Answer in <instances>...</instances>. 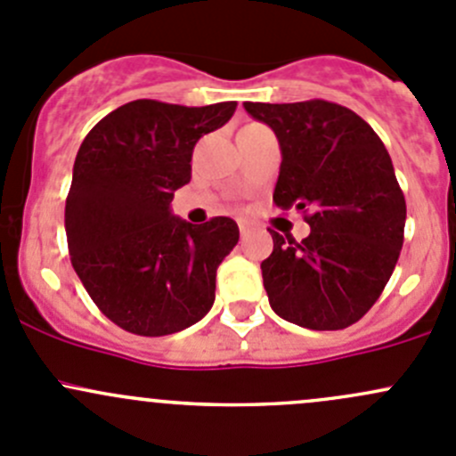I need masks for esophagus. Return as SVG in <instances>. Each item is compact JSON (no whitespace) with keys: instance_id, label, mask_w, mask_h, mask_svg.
I'll return each instance as SVG.
<instances>
[{"instance_id":"34e87169","label":"esophagus","mask_w":456,"mask_h":456,"mask_svg":"<svg viewBox=\"0 0 456 456\" xmlns=\"http://www.w3.org/2000/svg\"><path fill=\"white\" fill-rule=\"evenodd\" d=\"M238 227H240V233H242V236H245V233L249 232V224H247V223H240V224H238Z\"/></svg>"}]
</instances>
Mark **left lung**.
Masks as SVG:
<instances>
[{"label":"left lung","instance_id":"obj_1","mask_svg":"<svg viewBox=\"0 0 456 456\" xmlns=\"http://www.w3.org/2000/svg\"><path fill=\"white\" fill-rule=\"evenodd\" d=\"M282 151L273 202L309 210L302 242L271 232L260 265L271 309L314 330H339L366 315L393 275L403 245L406 200L375 130L330 101L251 103Z\"/></svg>","mask_w":456,"mask_h":456}]
</instances>
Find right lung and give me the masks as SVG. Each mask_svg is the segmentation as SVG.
<instances>
[{"instance_id":"add662e5","label":"right lung","mask_w":456,"mask_h":456,"mask_svg":"<svg viewBox=\"0 0 456 456\" xmlns=\"http://www.w3.org/2000/svg\"><path fill=\"white\" fill-rule=\"evenodd\" d=\"M236 101L187 108L139 99L101 118L81 142L66 199L70 260L101 314L145 338L207 315L216 269L240 232L227 216L190 224L169 202L191 178V151Z\"/></svg>"}]
</instances>
